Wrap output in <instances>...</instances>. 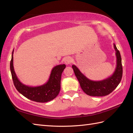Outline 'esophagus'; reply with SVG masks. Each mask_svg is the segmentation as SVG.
Returning <instances> with one entry per match:
<instances>
[{
	"label": "esophagus",
	"instance_id": "esophagus-1",
	"mask_svg": "<svg viewBox=\"0 0 133 133\" xmlns=\"http://www.w3.org/2000/svg\"><path fill=\"white\" fill-rule=\"evenodd\" d=\"M72 61V59L71 57H70V56H67V57H66L64 59V63L67 65L70 64L71 63Z\"/></svg>",
	"mask_w": 133,
	"mask_h": 133
}]
</instances>
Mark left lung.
I'll return each mask as SVG.
<instances>
[{"label":"left lung","mask_w":133,"mask_h":133,"mask_svg":"<svg viewBox=\"0 0 133 133\" xmlns=\"http://www.w3.org/2000/svg\"><path fill=\"white\" fill-rule=\"evenodd\" d=\"M117 57V66L112 75L105 79L100 81H94L89 79L82 73L75 65L72 67L75 75L79 82L83 91L86 94L93 97H102L110 94L119 84L122 77V59L119 50L114 43Z\"/></svg>","instance_id":"8db88e82"}]
</instances>
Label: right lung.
Masks as SVG:
<instances>
[{
  "label": "right lung",
  "instance_id": "obj_1",
  "mask_svg": "<svg viewBox=\"0 0 133 133\" xmlns=\"http://www.w3.org/2000/svg\"><path fill=\"white\" fill-rule=\"evenodd\" d=\"M13 54L14 50L10 62V70L14 86L21 94L30 100L42 103L49 102L57 97L61 90L62 74L66 68V65L59 64L54 67L49 81L43 85L29 86L22 83L17 77L14 69Z\"/></svg>",
  "mask_w": 133,
  "mask_h": 133
}]
</instances>
